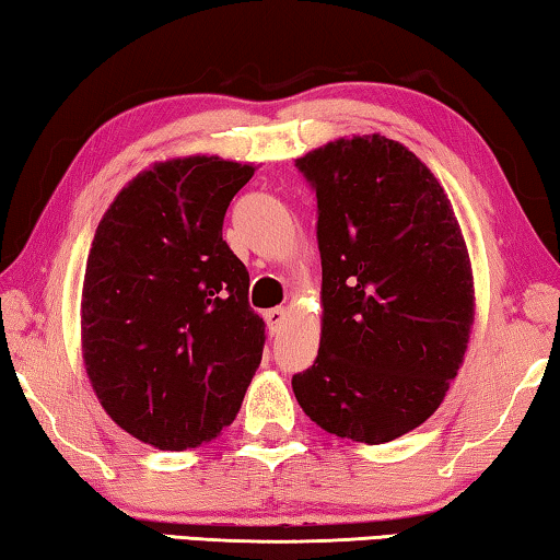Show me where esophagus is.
Returning a JSON list of instances; mask_svg holds the SVG:
<instances>
[{"label":"esophagus","mask_w":560,"mask_h":560,"mask_svg":"<svg viewBox=\"0 0 560 560\" xmlns=\"http://www.w3.org/2000/svg\"><path fill=\"white\" fill-rule=\"evenodd\" d=\"M283 318H287V308H269V311H264V320H267V328H269V334L273 336V334H279V328L283 326Z\"/></svg>","instance_id":"34e87169"}]
</instances>
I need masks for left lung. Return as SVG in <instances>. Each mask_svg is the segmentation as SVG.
<instances>
[{"label":"left lung","instance_id":"8db88e82","mask_svg":"<svg viewBox=\"0 0 560 560\" xmlns=\"http://www.w3.org/2000/svg\"><path fill=\"white\" fill-rule=\"evenodd\" d=\"M316 189L324 324L293 395L336 438L383 444L428 420L474 324L467 244L438 177L385 136L296 160Z\"/></svg>","mask_w":560,"mask_h":560}]
</instances>
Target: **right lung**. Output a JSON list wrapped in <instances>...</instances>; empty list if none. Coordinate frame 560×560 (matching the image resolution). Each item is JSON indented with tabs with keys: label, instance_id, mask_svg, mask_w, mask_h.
<instances>
[{
	"label": "right lung",
	"instance_id": "right-lung-1",
	"mask_svg": "<svg viewBox=\"0 0 560 560\" xmlns=\"http://www.w3.org/2000/svg\"><path fill=\"white\" fill-rule=\"evenodd\" d=\"M254 165L155 163L120 189L93 236L81 293L89 381L118 428L158 450L212 442L261 363L249 271L222 240Z\"/></svg>",
	"mask_w": 560,
	"mask_h": 560
}]
</instances>
